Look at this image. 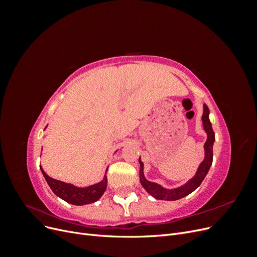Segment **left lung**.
<instances>
[{"label":"left lung","instance_id":"8db88e82","mask_svg":"<svg viewBox=\"0 0 257 257\" xmlns=\"http://www.w3.org/2000/svg\"><path fill=\"white\" fill-rule=\"evenodd\" d=\"M201 120H203V125L204 130L207 133V142L205 143V159L200 163V165L197 169L196 175L194 176L190 181L186 182L184 185L180 186V188L173 189V190H167L163 188L160 184L148 181L144 176V164L143 162L139 159V164H141V170H139V177H141V183L145 188V190L150 194L151 196L157 199L161 200H177L180 199L186 195H189L193 191H195L200 183L203 182L206 175L209 172V168L212 164V159H213V151L212 147L214 143V132L211 126V122L209 120V108L205 104L204 105V113L201 116Z\"/></svg>","mask_w":257,"mask_h":257}]
</instances>
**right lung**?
<instances>
[{"label":"right lung","instance_id":"right-lung-1","mask_svg":"<svg viewBox=\"0 0 257 257\" xmlns=\"http://www.w3.org/2000/svg\"><path fill=\"white\" fill-rule=\"evenodd\" d=\"M41 169L46 179V181H47V183L49 184L52 192L60 198L73 205L82 206V205L94 203V201L100 198V196L103 195L107 188L106 175L102 181L94 185H90L88 188H77V186H74L73 184L62 182L49 177L44 172L42 166H41Z\"/></svg>","mask_w":257,"mask_h":257}]
</instances>
